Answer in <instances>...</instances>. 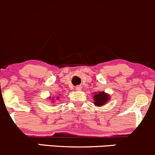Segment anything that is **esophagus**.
Instances as JSON below:
<instances>
[{
  "mask_svg": "<svg viewBox=\"0 0 155 155\" xmlns=\"http://www.w3.org/2000/svg\"><path fill=\"white\" fill-rule=\"evenodd\" d=\"M81 89H82V86H77L75 87V89L77 91H81Z\"/></svg>",
  "mask_w": 155,
  "mask_h": 155,
  "instance_id": "1",
  "label": "esophagus"
}]
</instances>
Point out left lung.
Segmentation results:
<instances>
[{"label": "left lung", "mask_w": 155, "mask_h": 155, "mask_svg": "<svg viewBox=\"0 0 155 155\" xmlns=\"http://www.w3.org/2000/svg\"><path fill=\"white\" fill-rule=\"evenodd\" d=\"M93 99L94 100V103L95 106H104L108 102V101H109L110 97L109 94L104 91H98V92H95V94H94Z\"/></svg>", "instance_id": "obj_1"}]
</instances>
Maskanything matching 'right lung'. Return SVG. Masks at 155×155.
Listing matches in <instances>:
<instances>
[{
	"label": "right lung",
	"mask_w": 155,
	"mask_h": 155,
	"mask_svg": "<svg viewBox=\"0 0 155 155\" xmlns=\"http://www.w3.org/2000/svg\"><path fill=\"white\" fill-rule=\"evenodd\" d=\"M58 99H59V97H58Z\"/></svg>",
	"instance_id": "right-lung-1"
}]
</instances>
